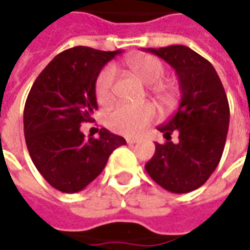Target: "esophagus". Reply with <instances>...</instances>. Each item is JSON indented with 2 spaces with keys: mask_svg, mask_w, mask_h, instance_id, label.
Returning <instances> with one entry per match:
<instances>
[{
  "mask_svg": "<svg viewBox=\"0 0 250 250\" xmlns=\"http://www.w3.org/2000/svg\"><path fill=\"white\" fill-rule=\"evenodd\" d=\"M140 140L138 138H127V144H130V145H133V144H138Z\"/></svg>",
  "mask_w": 250,
  "mask_h": 250,
  "instance_id": "1",
  "label": "esophagus"
}]
</instances>
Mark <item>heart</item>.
Wrapping results in <instances>:
<instances>
[{
  "label": "heart",
  "mask_w": 250,
  "mask_h": 250,
  "mask_svg": "<svg viewBox=\"0 0 250 250\" xmlns=\"http://www.w3.org/2000/svg\"><path fill=\"white\" fill-rule=\"evenodd\" d=\"M125 66L137 74L142 82L152 84V94L163 108H171L177 102L176 87L165 77V65L156 56L135 54L125 58ZM115 79L116 70L113 66H106L101 70L95 83V95L99 105H109L115 99ZM155 106L152 104H120L108 116L110 130L125 135H138L155 117Z\"/></svg>",
  "instance_id": "1"
}]
</instances>
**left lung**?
<instances>
[{"mask_svg":"<svg viewBox=\"0 0 250 250\" xmlns=\"http://www.w3.org/2000/svg\"><path fill=\"white\" fill-rule=\"evenodd\" d=\"M176 70L181 101L177 112L158 127L167 140L145 165L162 188L187 194L203 185L219 165L229 125V106L219 74L209 61L185 45L144 49ZM176 133L177 141H171Z\"/></svg>","mask_w":250,"mask_h":250,"instance_id":"obj_1","label":"left lung"}]
</instances>
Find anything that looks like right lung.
<instances>
[{
	"label": "right lung",
	"mask_w": 250,
	"mask_h": 250,
	"mask_svg": "<svg viewBox=\"0 0 250 250\" xmlns=\"http://www.w3.org/2000/svg\"><path fill=\"white\" fill-rule=\"evenodd\" d=\"M119 54L120 49H66L40 73L27 95L23 113L27 149L41 176L61 192L84 189L102 173L110 153L125 144L106 128L88 140L80 131L98 109L99 72Z\"/></svg>",
	"instance_id": "add662e5"
}]
</instances>
